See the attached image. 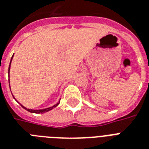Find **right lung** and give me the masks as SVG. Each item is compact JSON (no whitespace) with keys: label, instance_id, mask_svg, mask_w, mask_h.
<instances>
[{"label":"right lung","instance_id":"1","mask_svg":"<svg viewBox=\"0 0 149 149\" xmlns=\"http://www.w3.org/2000/svg\"><path fill=\"white\" fill-rule=\"evenodd\" d=\"M13 56H14V55L12 56V57H11V59H10V65H9V67H8V74H9V72H10V63H11V61H12V58H13ZM9 86H10V81H9ZM13 96V94H12ZM14 98H15V97H14ZM16 100V99H15ZM59 102H60V100L57 103V104H56L55 105H53L52 107H47V108H45V109H40V110H32V109H29V108H26L25 107H24L23 105H22L21 104V106L23 107L24 109H25L26 111H29V112H31V113H45V112H48V111H51V110H52L53 108H55L56 107H57L58 105V104H59Z\"/></svg>","mask_w":149,"mask_h":149}]
</instances>
